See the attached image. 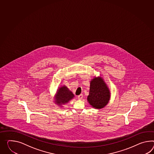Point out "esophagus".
<instances>
[{
  "mask_svg": "<svg viewBox=\"0 0 154 154\" xmlns=\"http://www.w3.org/2000/svg\"><path fill=\"white\" fill-rule=\"evenodd\" d=\"M83 94H81L80 95H79L78 96V98H79V100H82L83 98Z\"/></svg>",
  "mask_w": 154,
  "mask_h": 154,
  "instance_id": "34e87169",
  "label": "esophagus"
}]
</instances>
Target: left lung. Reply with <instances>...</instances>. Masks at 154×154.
<instances>
[{
    "label": "left lung",
    "mask_w": 154,
    "mask_h": 154,
    "mask_svg": "<svg viewBox=\"0 0 154 154\" xmlns=\"http://www.w3.org/2000/svg\"><path fill=\"white\" fill-rule=\"evenodd\" d=\"M110 96L109 87L102 77H94L91 81L87 101L92 107L96 109L103 108L109 103Z\"/></svg>",
    "instance_id": "8db88e82"
}]
</instances>
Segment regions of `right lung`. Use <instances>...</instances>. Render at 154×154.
<instances>
[{"instance_id":"add662e5","label":"right lung","mask_w":154,"mask_h":154,"mask_svg":"<svg viewBox=\"0 0 154 154\" xmlns=\"http://www.w3.org/2000/svg\"><path fill=\"white\" fill-rule=\"evenodd\" d=\"M75 96L71 91L69 90L67 87L63 86L58 88L57 91L54 102L57 105L62 106V105H65L71 100Z\"/></svg>"}]
</instances>
